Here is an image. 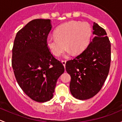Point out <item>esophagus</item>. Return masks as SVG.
Segmentation results:
<instances>
[{"instance_id": "1", "label": "esophagus", "mask_w": 122, "mask_h": 122, "mask_svg": "<svg viewBox=\"0 0 122 122\" xmlns=\"http://www.w3.org/2000/svg\"><path fill=\"white\" fill-rule=\"evenodd\" d=\"M61 62H62V63H63V66L65 67V65H66V60H63V61H61Z\"/></svg>"}]
</instances>
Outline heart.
Wrapping results in <instances>:
<instances>
[{"label":"heart","instance_id":"obj_1","mask_svg":"<svg viewBox=\"0 0 122 122\" xmlns=\"http://www.w3.org/2000/svg\"><path fill=\"white\" fill-rule=\"evenodd\" d=\"M55 36L47 37V45L51 52L58 56L65 46L67 54L81 52L90 41L92 27L87 22L76 21L66 22L60 25L55 32Z\"/></svg>","mask_w":122,"mask_h":122}]
</instances>
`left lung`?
<instances>
[{
  "label": "left lung",
  "mask_w": 122,
  "mask_h": 122,
  "mask_svg": "<svg viewBox=\"0 0 122 122\" xmlns=\"http://www.w3.org/2000/svg\"><path fill=\"white\" fill-rule=\"evenodd\" d=\"M93 29L95 37L87 48L66 63V71L71 76L70 92L79 100L95 96L102 87L110 69L111 45L107 33L95 22Z\"/></svg>",
  "instance_id": "left-lung-1"
}]
</instances>
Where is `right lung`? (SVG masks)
<instances>
[{
  "mask_svg": "<svg viewBox=\"0 0 122 122\" xmlns=\"http://www.w3.org/2000/svg\"><path fill=\"white\" fill-rule=\"evenodd\" d=\"M51 29L50 19H34L17 32L12 49V65L17 83L38 102L52 98L57 80L65 71L47 45Z\"/></svg>",
  "mask_w": 122,
  "mask_h": 122,
  "instance_id": "obj_1",
  "label": "right lung"
}]
</instances>
